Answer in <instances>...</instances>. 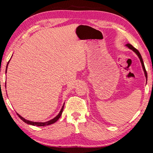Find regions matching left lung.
<instances>
[{
	"mask_svg": "<svg viewBox=\"0 0 153 153\" xmlns=\"http://www.w3.org/2000/svg\"><path fill=\"white\" fill-rule=\"evenodd\" d=\"M126 46H128V47L131 49V50H132L134 52H135V53H136V55L138 56V57L140 59V62L142 63V68H143V70L144 71V74H145V76H146V80H147V73H146V69H145V67H144V62H143V60H142V56L140 55V53H139V51L137 50L136 48H135L134 47V46L132 45H129V44H127Z\"/></svg>",
	"mask_w": 153,
	"mask_h": 153,
	"instance_id": "8db88e82",
	"label": "left lung"
}]
</instances>
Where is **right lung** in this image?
Segmentation results:
<instances>
[{
  "label": "right lung",
  "instance_id": "right-lung-1",
  "mask_svg": "<svg viewBox=\"0 0 153 153\" xmlns=\"http://www.w3.org/2000/svg\"><path fill=\"white\" fill-rule=\"evenodd\" d=\"M9 62H8V63H7V66H8ZM6 73H7V69H6ZM5 87H6V84H5ZM64 104H65V103H64ZM63 108H64V105H63V107H62L61 109V111H60V112H59V113L58 114V115H56L55 118L53 119V120H51L48 121H46V122H33V121H31L25 120V119H24V117H22V116H21L20 115H19V114H18V113H17V115L19 116V117L22 121H24L25 123H27V124H30V125L36 126H48V125H51V124H53V123H55L56 121H57L59 118H60L61 114H62V112H63Z\"/></svg>",
  "mask_w": 153,
  "mask_h": 153
}]
</instances>
